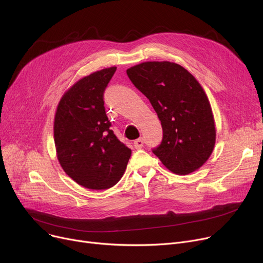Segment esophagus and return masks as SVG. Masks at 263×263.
Returning a JSON list of instances; mask_svg holds the SVG:
<instances>
[{
    "mask_svg": "<svg viewBox=\"0 0 263 263\" xmlns=\"http://www.w3.org/2000/svg\"><path fill=\"white\" fill-rule=\"evenodd\" d=\"M133 144H134V147L136 149H141L144 146V141H143V139H137V140L134 141Z\"/></svg>",
    "mask_w": 263,
    "mask_h": 263,
    "instance_id": "34e87169",
    "label": "esophagus"
}]
</instances>
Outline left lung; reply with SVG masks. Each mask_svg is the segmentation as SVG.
<instances>
[{
	"instance_id": "left-lung-1",
	"label": "left lung",
	"mask_w": 263,
	"mask_h": 263,
	"mask_svg": "<svg viewBox=\"0 0 263 263\" xmlns=\"http://www.w3.org/2000/svg\"><path fill=\"white\" fill-rule=\"evenodd\" d=\"M131 82L154 106L163 140L153 153L167 170L187 175L212 154L216 130L212 108L199 82L172 62H145L127 69Z\"/></svg>"
}]
</instances>
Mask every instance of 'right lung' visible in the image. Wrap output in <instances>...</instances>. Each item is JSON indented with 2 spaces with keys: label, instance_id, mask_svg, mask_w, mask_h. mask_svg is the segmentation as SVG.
Here are the masks:
<instances>
[{
  "label": "right lung",
  "instance_id": "1",
  "mask_svg": "<svg viewBox=\"0 0 263 263\" xmlns=\"http://www.w3.org/2000/svg\"><path fill=\"white\" fill-rule=\"evenodd\" d=\"M116 67L104 68L77 81L59 102L54 116V143L64 172L89 190L114 186L124 174L131 149L110 130L103 92Z\"/></svg>",
  "mask_w": 263,
  "mask_h": 263
}]
</instances>
